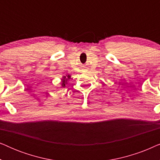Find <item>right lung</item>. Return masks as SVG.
<instances>
[{"mask_svg": "<svg viewBox=\"0 0 160 160\" xmlns=\"http://www.w3.org/2000/svg\"><path fill=\"white\" fill-rule=\"evenodd\" d=\"M71 78V76L68 75V76H64L62 78V87L65 86V84H66V81L68 79V78Z\"/></svg>", "mask_w": 160, "mask_h": 160, "instance_id": "obj_1", "label": "right lung"}]
</instances>
